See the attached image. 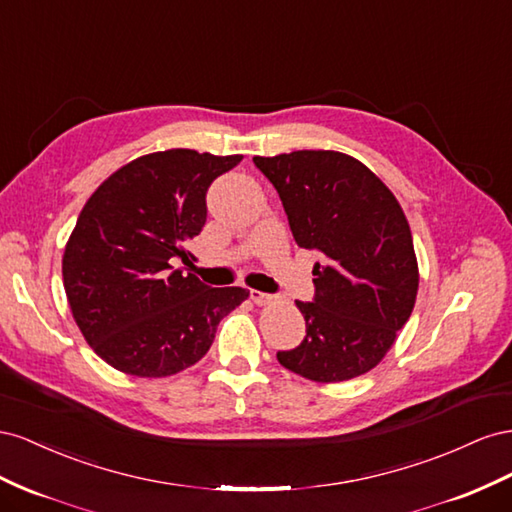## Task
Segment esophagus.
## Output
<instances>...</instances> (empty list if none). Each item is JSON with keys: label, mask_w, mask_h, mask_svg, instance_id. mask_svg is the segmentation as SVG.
Listing matches in <instances>:
<instances>
[{"label": "esophagus", "mask_w": 512, "mask_h": 512, "mask_svg": "<svg viewBox=\"0 0 512 512\" xmlns=\"http://www.w3.org/2000/svg\"><path fill=\"white\" fill-rule=\"evenodd\" d=\"M251 300L257 304V306H264L268 302H272V296L270 294H264V291H257V289H251Z\"/></svg>", "instance_id": "esophagus-1"}]
</instances>
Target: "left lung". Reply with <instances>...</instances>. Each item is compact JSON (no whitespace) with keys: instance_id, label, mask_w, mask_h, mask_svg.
Wrapping results in <instances>:
<instances>
[{"instance_id":"obj_1","label":"left lung","mask_w":512,"mask_h":512,"mask_svg":"<svg viewBox=\"0 0 512 512\" xmlns=\"http://www.w3.org/2000/svg\"><path fill=\"white\" fill-rule=\"evenodd\" d=\"M253 163L279 193L296 244L321 257L313 302H296L306 337L276 358L319 384L369 373L394 345L418 294L414 240L397 197L343 152L298 150Z\"/></svg>"}]
</instances>
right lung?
<instances>
[{
  "instance_id": "add662e5",
  "label": "right lung",
  "mask_w": 512,
  "mask_h": 512,
  "mask_svg": "<svg viewBox=\"0 0 512 512\" xmlns=\"http://www.w3.org/2000/svg\"><path fill=\"white\" fill-rule=\"evenodd\" d=\"M240 160L182 148L145 154L85 201L64 248V289L83 339L113 369L167 377L193 367L218 321L248 298L173 266L191 264L186 246L206 225L208 188Z\"/></svg>"
}]
</instances>
